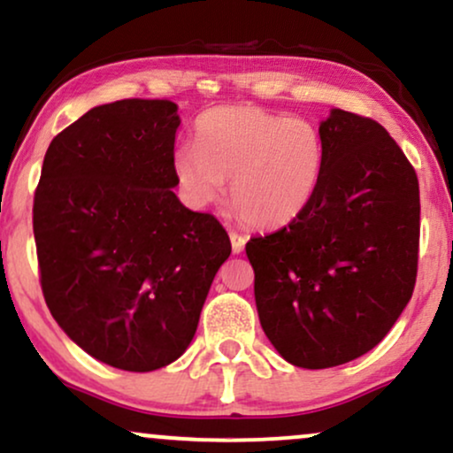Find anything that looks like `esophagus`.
<instances>
[{
	"label": "esophagus",
	"mask_w": 453,
	"mask_h": 453,
	"mask_svg": "<svg viewBox=\"0 0 453 453\" xmlns=\"http://www.w3.org/2000/svg\"><path fill=\"white\" fill-rule=\"evenodd\" d=\"M230 241H232V250L234 253H242L244 244H247V236L241 232H230Z\"/></svg>",
	"instance_id": "34e87169"
}]
</instances>
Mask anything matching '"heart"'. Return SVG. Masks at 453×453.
<instances>
[{"mask_svg":"<svg viewBox=\"0 0 453 453\" xmlns=\"http://www.w3.org/2000/svg\"><path fill=\"white\" fill-rule=\"evenodd\" d=\"M173 166L192 204L217 203L230 179V203L241 219L279 227L314 198L325 171V141L310 119L226 105L198 118L196 145L177 147Z\"/></svg>","mask_w":453,"mask_h":453,"instance_id":"1","label":"heart"}]
</instances>
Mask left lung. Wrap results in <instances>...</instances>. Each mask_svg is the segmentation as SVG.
I'll return each mask as SVG.
<instances>
[{
    "instance_id": "8db88e82",
    "label": "left lung",
    "mask_w": 453,
    "mask_h": 453,
    "mask_svg": "<svg viewBox=\"0 0 453 453\" xmlns=\"http://www.w3.org/2000/svg\"><path fill=\"white\" fill-rule=\"evenodd\" d=\"M319 130L314 198L247 242L259 323L303 369L344 365L384 340L411 299L419 249L418 174L382 124L334 109Z\"/></svg>"
}]
</instances>
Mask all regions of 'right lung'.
I'll list each match as a JSON object with an SVG mask.
<instances>
[{"mask_svg":"<svg viewBox=\"0 0 453 453\" xmlns=\"http://www.w3.org/2000/svg\"><path fill=\"white\" fill-rule=\"evenodd\" d=\"M173 101L86 111L43 157L34 234L46 306L71 340L124 372H154L189 346L227 232L173 188Z\"/></svg>","mask_w":453,"mask_h":453,"instance_id":"1","label":"right lung"}]
</instances>
